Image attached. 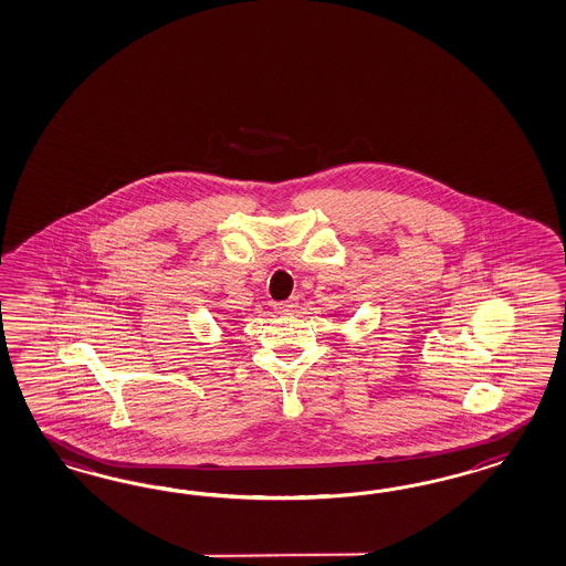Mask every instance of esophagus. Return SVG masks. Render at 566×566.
<instances>
[{
	"label": "esophagus",
	"instance_id": "34e87169",
	"mask_svg": "<svg viewBox=\"0 0 566 566\" xmlns=\"http://www.w3.org/2000/svg\"><path fill=\"white\" fill-rule=\"evenodd\" d=\"M298 307V303H296V298H289V301H282V303H275L274 308L275 313H280V315H291Z\"/></svg>",
	"mask_w": 566,
	"mask_h": 566
}]
</instances>
